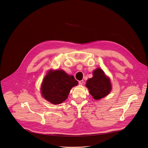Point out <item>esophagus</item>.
<instances>
[{"label":"esophagus","mask_w":148,"mask_h":148,"mask_svg":"<svg viewBox=\"0 0 148 148\" xmlns=\"http://www.w3.org/2000/svg\"><path fill=\"white\" fill-rule=\"evenodd\" d=\"M84 84V80H82L79 81V85H83Z\"/></svg>","instance_id":"1"}]
</instances>
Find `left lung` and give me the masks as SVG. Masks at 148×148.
<instances>
[{
	"label": "left lung",
	"instance_id": "left-lung-1",
	"mask_svg": "<svg viewBox=\"0 0 148 148\" xmlns=\"http://www.w3.org/2000/svg\"><path fill=\"white\" fill-rule=\"evenodd\" d=\"M93 75L86 81V85L95 99H101L110 93L112 89L110 81L100 68L94 71Z\"/></svg>",
	"mask_w": 148,
	"mask_h": 148
}]
</instances>
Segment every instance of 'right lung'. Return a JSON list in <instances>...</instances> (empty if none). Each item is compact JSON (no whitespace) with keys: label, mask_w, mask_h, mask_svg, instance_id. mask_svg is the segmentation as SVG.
Masks as SVG:
<instances>
[{"label":"right lung","mask_w":148,"mask_h":148,"mask_svg":"<svg viewBox=\"0 0 148 148\" xmlns=\"http://www.w3.org/2000/svg\"><path fill=\"white\" fill-rule=\"evenodd\" d=\"M77 84L73 76L68 75L63 71H50L44 77L41 92L46 100L58 105L67 99L72 88Z\"/></svg>","instance_id":"add662e5"}]
</instances>
